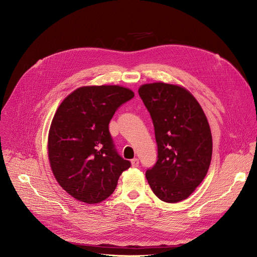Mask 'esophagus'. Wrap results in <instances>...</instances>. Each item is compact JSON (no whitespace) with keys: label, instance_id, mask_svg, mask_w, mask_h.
<instances>
[{"label":"esophagus","instance_id":"34e87169","mask_svg":"<svg viewBox=\"0 0 257 257\" xmlns=\"http://www.w3.org/2000/svg\"><path fill=\"white\" fill-rule=\"evenodd\" d=\"M139 165H140V160H139L138 158H133V159L131 160V166H132V168H138Z\"/></svg>","mask_w":257,"mask_h":257}]
</instances>
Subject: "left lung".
Listing matches in <instances>:
<instances>
[{"label":"left lung","instance_id":"left-lung-1","mask_svg":"<svg viewBox=\"0 0 257 257\" xmlns=\"http://www.w3.org/2000/svg\"><path fill=\"white\" fill-rule=\"evenodd\" d=\"M139 93L153 121L158 153L146 178L161 201L176 203L206 176L212 154L209 124L198 101L181 86L144 84Z\"/></svg>","mask_w":257,"mask_h":257}]
</instances>
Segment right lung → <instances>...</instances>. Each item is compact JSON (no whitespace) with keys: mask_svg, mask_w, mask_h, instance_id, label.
Masks as SVG:
<instances>
[{"mask_svg":"<svg viewBox=\"0 0 257 257\" xmlns=\"http://www.w3.org/2000/svg\"><path fill=\"white\" fill-rule=\"evenodd\" d=\"M133 97L132 90L118 85L83 86L58 107L49 131V160L57 182L75 199L100 203L130 168L117 153L108 125Z\"/></svg>","mask_w":257,"mask_h":257,"instance_id":"right-lung-1","label":"right lung"}]
</instances>
